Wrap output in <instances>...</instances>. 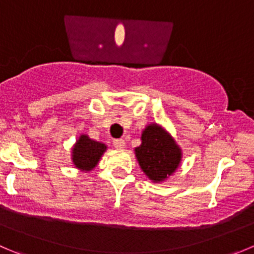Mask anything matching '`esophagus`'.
I'll list each match as a JSON object with an SVG mask.
<instances>
[{
	"label": "esophagus",
	"mask_w": 254,
	"mask_h": 254,
	"mask_svg": "<svg viewBox=\"0 0 254 254\" xmlns=\"http://www.w3.org/2000/svg\"><path fill=\"white\" fill-rule=\"evenodd\" d=\"M113 145H114L115 149H124L125 141L123 139H115L113 140Z\"/></svg>",
	"instance_id": "1"
}]
</instances>
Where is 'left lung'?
Listing matches in <instances>:
<instances>
[{"label":"left lung","instance_id":"8db88e82","mask_svg":"<svg viewBox=\"0 0 254 254\" xmlns=\"http://www.w3.org/2000/svg\"><path fill=\"white\" fill-rule=\"evenodd\" d=\"M140 167L150 180L164 181L181 161V150L161 127L150 124L142 131L141 145L135 149Z\"/></svg>","mask_w":254,"mask_h":254}]
</instances>
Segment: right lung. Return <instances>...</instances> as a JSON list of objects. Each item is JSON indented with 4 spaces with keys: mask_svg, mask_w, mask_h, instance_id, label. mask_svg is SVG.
<instances>
[{
    "mask_svg": "<svg viewBox=\"0 0 254 254\" xmlns=\"http://www.w3.org/2000/svg\"><path fill=\"white\" fill-rule=\"evenodd\" d=\"M105 150H107L105 144L94 141L87 135H80L73 147V164L82 171H90L97 166Z\"/></svg>",
    "mask_w": 254,
    "mask_h": 254,
    "instance_id": "add662e5",
    "label": "right lung"
}]
</instances>
